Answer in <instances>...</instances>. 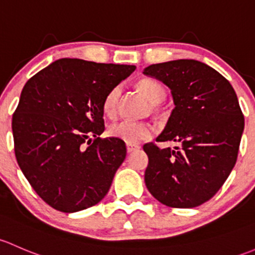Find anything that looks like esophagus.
Instances as JSON below:
<instances>
[{
    "label": "esophagus",
    "mask_w": 255,
    "mask_h": 255,
    "mask_svg": "<svg viewBox=\"0 0 255 255\" xmlns=\"http://www.w3.org/2000/svg\"><path fill=\"white\" fill-rule=\"evenodd\" d=\"M137 149H140V146H132V145L127 146L128 153H131V152H133V151H137Z\"/></svg>",
    "instance_id": "obj_1"
}]
</instances>
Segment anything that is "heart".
<instances>
[{
  "label": "heart",
  "instance_id": "heart-1",
  "mask_svg": "<svg viewBox=\"0 0 255 255\" xmlns=\"http://www.w3.org/2000/svg\"><path fill=\"white\" fill-rule=\"evenodd\" d=\"M138 88L142 92L143 96L151 103L158 104L166 97V89L162 83H159L153 78H142L138 82ZM120 87H114L110 89L103 101V112L108 118H114L118 112V103H119ZM108 132L112 137L118 138L128 145H137L141 141L151 137L153 128L149 124L142 122H131V120H122L110 125Z\"/></svg>",
  "mask_w": 255,
  "mask_h": 255
}]
</instances>
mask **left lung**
I'll use <instances>...</instances> for the list:
<instances>
[{"mask_svg": "<svg viewBox=\"0 0 255 255\" xmlns=\"http://www.w3.org/2000/svg\"><path fill=\"white\" fill-rule=\"evenodd\" d=\"M143 73L172 91L173 109L158 142L143 145L148 156L145 183L163 205L190 209L206 203L220 190L237 161L245 117L231 83L196 60L151 65Z\"/></svg>", "mask_w": 255, "mask_h": 255, "instance_id": "obj_1", "label": "left lung"}]
</instances>
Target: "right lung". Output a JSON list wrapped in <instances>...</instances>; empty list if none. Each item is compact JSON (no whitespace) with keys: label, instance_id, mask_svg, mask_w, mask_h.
Masks as SVG:
<instances>
[{"label":"right lung","instance_id":"obj_1","mask_svg":"<svg viewBox=\"0 0 255 255\" xmlns=\"http://www.w3.org/2000/svg\"><path fill=\"white\" fill-rule=\"evenodd\" d=\"M135 69L60 59L23 87L12 118L15 158L31 188L52 209L81 211L109 191L127 146L115 137H99L103 101Z\"/></svg>","mask_w":255,"mask_h":255}]
</instances>
